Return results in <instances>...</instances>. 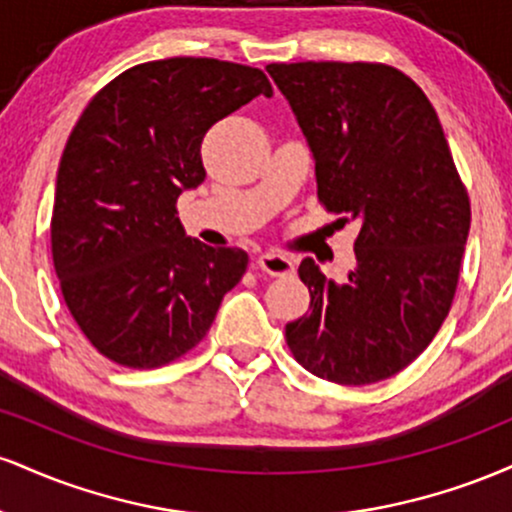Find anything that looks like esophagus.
<instances>
[{"mask_svg":"<svg viewBox=\"0 0 512 512\" xmlns=\"http://www.w3.org/2000/svg\"><path fill=\"white\" fill-rule=\"evenodd\" d=\"M257 267L269 276H289L296 272L293 260H289L286 255H279V252H264V255L257 257Z\"/></svg>","mask_w":512,"mask_h":512,"instance_id":"34e87169","label":"esophagus"}]
</instances>
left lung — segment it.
Instances as JSON below:
<instances>
[{
  "label": "left lung",
  "instance_id": "left-lung-1",
  "mask_svg": "<svg viewBox=\"0 0 512 512\" xmlns=\"http://www.w3.org/2000/svg\"><path fill=\"white\" fill-rule=\"evenodd\" d=\"M267 72L313 151L320 202L361 223L344 281L301 262L310 313L286 325V344L317 378L380 383L450 313L472 221L467 190L431 101L399 69L296 62Z\"/></svg>",
  "mask_w": 512,
  "mask_h": 512
}]
</instances>
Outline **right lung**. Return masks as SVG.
<instances>
[{"label": "right lung", "mask_w": 512, "mask_h": 512, "mask_svg": "<svg viewBox=\"0 0 512 512\" xmlns=\"http://www.w3.org/2000/svg\"><path fill=\"white\" fill-rule=\"evenodd\" d=\"M257 96L264 72L211 57L144 62L93 96L57 170L52 262L86 339L127 368H158L202 342L248 252L185 236L178 197L207 178L202 139Z\"/></svg>", "instance_id": "right-lung-1"}]
</instances>
